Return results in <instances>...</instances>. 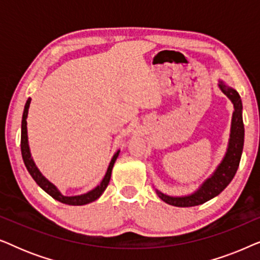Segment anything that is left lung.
<instances>
[{"instance_id": "obj_1", "label": "left lung", "mask_w": 260, "mask_h": 260, "mask_svg": "<svg viewBox=\"0 0 260 260\" xmlns=\"http://www.w3.org/2000/svg\"><path fill=\"white\" fill-rule=\"evenodd\" d=\"M218 87L230 99L234 109L225 155L219 165L216 166L214 172L193 193L186 195H168L154 187L157 197L166 204L176 206V207H193V206L205 204L211 199L218 197L229 186L236 175L244 148L245 131L243 123V103H241L239 93L233 87L229 86L223 80H218Z\"/></svg>"}]
</instances>
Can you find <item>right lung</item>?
Here are the masks:
<instances>
[{
	"instance_id": "right-lung-1",
	"label": "right lung",
	"mask_w": 260,
	"mask_h": 260,
	"mask_svg": "<svg viewBox=\"0 0 260 260\" xmlns=\"http://www.w3.org/2000/svg\"><path fill=\"white\" fill-rule=\"evenodd\" d=\"M30 102H31V98H28L23 109L22 122H21V154H22L24 166H26L28 173L30 174V176L33 177L39 187L42 188V189H44L48 195H51L53 199L62 202V204L71 205V206H83V205H86V204H90V202L95 201L103 193H104L106 187H108L110 179H111L113 165H115L120 150H117L115 152V155L112 156L111 161L109 163L108 170H106L104 177H103L101 183H99L97 187H94L93 189L88 190L86 193H83V194L71 195V197H69V195H63L61 191L58 189V187H56L54 183H52L47 177L42 175L40 169L38 168L33 157H31L29 142H28V131H27V117H28V110H29Z\"/></svg>"
}]
</instances>
